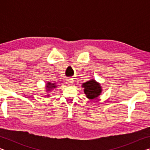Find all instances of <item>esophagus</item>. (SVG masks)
Listing matches in <instances>:
<instances>
[{"label":"esophagus","mask_w":150,"mask_h":150,"mask_svg":"<svg viewBox=\"0 0 150 150\" xmlns=\"http://www.w3.org/2000/svg\"><path fill=\"white\" fill-rule=\"evenodd\" d=\"M73 83V80L72 79H69L67 80V85L68 86H71Z\"/></svg>","instance_id":"esophagus-1"}]
</instances>
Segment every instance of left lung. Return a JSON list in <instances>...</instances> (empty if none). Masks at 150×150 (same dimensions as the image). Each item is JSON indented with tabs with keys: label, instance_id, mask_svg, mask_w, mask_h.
<instances>
[{
	"label": "left lung",
	"instance_id": "1",
	"mask_svg": "<svg viewBox=\"0 0 150 150\" xmlns=\"http://www.w3.org/2000/svg\"><path fill=\"white\" fill-rule=\"evenodd\" d=\"M82 87L84 88L83 91L87 98L89 99H95L97 98L102 92V87L100 83L96 82L93 79L87 81L86 83H83Z\"/></svg>",
	"mask_w": 150,
	"mask_h": 150
}]
</instances>
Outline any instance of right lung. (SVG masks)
<instances>
[{
    "label": "right lung",
    "mask_w": 150,
    "mask_h": 150,
    "mask_svg": "<svg viewBox=\"0 0 150 150\" xmlns=\"http://www.w3.org/2000/svg\"><path fill=\"white\" fill-rule=\"evenodd\" d=\"M57 87V85H56V83H52L48 82V83H47L46 86H45V89H46L45 91H46L47 93H50V91H52V90H54V88H55ZM47 96H50L49 94H48Z\"/></svg>",
    "instance_id": "1"
}]
</instances>
